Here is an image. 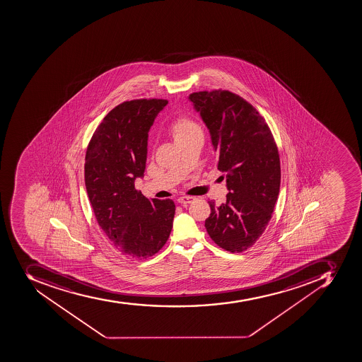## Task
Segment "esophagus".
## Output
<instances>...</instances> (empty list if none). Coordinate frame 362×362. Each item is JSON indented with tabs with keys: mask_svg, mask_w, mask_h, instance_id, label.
<instances>
[{
	"mask_svg": "<svg viewBox=\"0 0 362 362\" xmlns=\"http://www.w3.org/2000/svg\"><path fill=\"white\" fill-rule=\"evenodd\" d=\"M194 197H192V196H185V197H180L177 199V203L181 204V205H187V204H190L194 202Z\"/></svg>",
	"mask_w": 362,
	"mask_h": 362,
	"instance_id": "1",
	"label": "esophagus"
}]
</instances>
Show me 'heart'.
<instances>
[{"mask_svg":"<svg viewBox=\"0 0 362 362\" xmlns=\"http://www.w3.org/2000/svg\"><path fill=\"white\" fill-rule=\"evenodd\" d=\"M194 133H200L199 127L190 118L187 117L177 119L170 129V134L173 136L175 144L187 136H192Z\"/></svg>","mask_w":362,"mask_h":362,"instance_id":"heart-1","label":"heart"}]
</instances>
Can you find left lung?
Masks as SVG:
<instances>
[{"label":"left lung","mask_w":362,"mask_h":362,"mask_svg":"<svg viewBox=\"0 0 362 362\" xmlns=\"http://www.w3.org/2000/svg\"><path fill=\"white\" fill-rule=\"evenodd\" d=\"M189 100L209 129L229 190L226 203L209 200L206 230L221 248L240 253L255 244L274 213L281 177L278 148L264 118L238 94L194 92Z\"/></svg>","instance_id":"left-lung-1"}]
</instances>
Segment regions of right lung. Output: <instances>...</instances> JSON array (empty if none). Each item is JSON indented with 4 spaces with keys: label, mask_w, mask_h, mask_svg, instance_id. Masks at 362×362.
<instances>
[{
    "label": "right lung",
    "mask_w": 362,
    "mask_h": 362,
    "mask_svg": "<svg viewBox=\"0 0 362 362\" xmlns=\"http://www.w3.org/2000/svg\"><path fill=\"white\" fill-rule=\"evenodd\" d=\"M168 103L124 101L103 118L86 150V192L98 224L112 244L131 259L155 255L173 226V200L148 199L134 187L146 170L148 132Z\"/></svg>",
    "instance_id": "add662e5"
}]
</instances>
